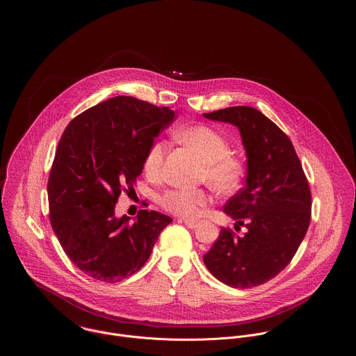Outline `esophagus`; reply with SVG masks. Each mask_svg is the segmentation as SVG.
I'll use <instances>...</instances> for the list:
<instances>
[{"label":"esophagus","mask_w":356,"mask_h":356,"mask_svg":"<svg viewBox=\"0 0 356 356\" xmlns=\"http://www.w3.org/2000/svg\"><path fill=\"white\" fill-rule=\"evenodd\" d=\"M181 221V222H184L188 228H191V229H193V228H196L197 227V221L193 220H179Z\"/></svg>","instance_id":"1"}]
</instances>
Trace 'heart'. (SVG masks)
Returning a JSON list of instances; mask_svg holds the SVG:
<instances>
[{
	"instance_id": "obj_1",
	"label": "heart",
	"mask_w": 356,
	"mask_h": 356,
	"mask_svg": "<svg viewBox=\"0 0 356 356\" xmlns=\"http://www.w3.org/2000/svg\"><path fill=\"white\" fill-rule=\"evenodd\" d=\"M177 137L202 156V180L220 193L236 192L245 176V163L240 154L229 151V143L225 136L212 127L197 124L181 129ZM167 152V141L159 140L153 143L144 159L147 176L152 179L161 177ZM209 202L211 196L204 189L172 188L159 196V204L165 211L184 219H196Z\"/></svg>"
}]
</instances>
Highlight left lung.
<instances>
[{"label": "left lung", "mask_w": 356, "mask_h": 356, "mask_svg": "<svg viewBox=\"0 0 356 356\" xmlns=\"http://www.w3.org/2000/svg\"><path fill=\"white\" fill-rule=\"evenodd\" d=\"M204 118L238 128L248 165L247 184L224 205L235 229L247 232L221 228L204 264L229 287L264 284L287 267L307 234L312 203L305 170L289 137L260 111L241 105Z\"/></svg>", "instance_id": "obj_1"}]
</instances>
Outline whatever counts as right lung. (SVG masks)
Here are the masks:
<instances>
[{
	"mask_svg": "<svg viewBox=\"0 0 356 356\" xmlns=\"http://www.w3.org/2000/svg\"><path fill=\"white\" fill-rule=\"evenodd\" d=\"M170 108L118 96L76 116L61 136L48 180L49 220L64 252L88 276L116 283L149 259L172 219L141 209L115 216L131 192L153 140L173 121Z\"/></svg>",
	"mask_w": 356,
	"mask_h": 356,
	"instance_id": "1",
	"label": "right lung"
}]
</instances>
